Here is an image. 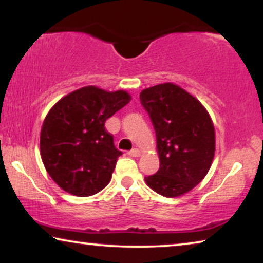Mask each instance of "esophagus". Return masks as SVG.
<instances>
[{"mask_svg":"<svg viewBox=\"0 0 263 263\" xmlns=\"http://www.w3.org/2000/svg\"><path fill=\"white\" fill-rule=\"evenodd\" d=\"M128 154L130 157H140V156H141V151H140L139 148H134V149L129 151Z\"/></svg>","mask_w":263,"mask_h":263,"instance_id":"esophagus-1","label":"esophagus"}]
</instances>
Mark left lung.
I'll return each mask as SVG.
<instances>
[{
  "mask_svg": "<svg viewBox=\"0 0 263 263\" xmlns=\"http://www.w3.org/2000/svg\"><path fill=\"white\" fill-rule=\"evenodd\" d=\"M140 102L152 121L160 166L146 184L166 197L188 193L210 171L215 132L202 104L172 82L142 89Z\"/></svg>",
  "mask_w": 263,
  "mask_h": 263,
  "instance_id": "left-lung-1",
  "label": "left lung"
}]
</instances>
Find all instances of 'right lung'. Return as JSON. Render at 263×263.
<instances>
[{"mask_svg": "<svg viewBox=\"0 0 263 263\" xmlns=\"http://www.w3.org/2000/svg\"><path fill=\"white\" fill-rule=\"evenodd\" d=\"M125 91L86 86L64 96L46 115L41 130L43 164L57 185L91 196L109 184L122 156L105 121L130 102Z\"/></svg>", "mask_w": 263, "mask_h": 263, "instance_id": "add662e5", "label": "right lung"}]
</instances>
